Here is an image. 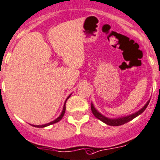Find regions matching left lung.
<instances>
[{
    "label": "left lung",
    "instance_id": "1",
    "mask_svg": "<svg viewBox=\"0 0 160 160\" xmlns=\"http://www.w3.org/2000/svg\"><path fill=\"white\" fill-rule=\"evenodd\" d=\"M149 102H150V99L146 102V104H145V105H144L141 109H139L138 111L136 112L132 113V114L131 115H128V116H122V117H118V118H108V117H106V116H105L104 115H102V113L99 112L96 109L94 104H93L92 102H91V108L94 116H95L96 118H98V119H100L101 121L105 123V124L109 125V126H120V125H123L124 124V123H127L128 122L131 121V120H132L133 119L137 117L138 116L142 114V113L145 111V108H147V106H148V104H149Z\"/></svg>",
    "mask_w": 160,
    "mask_h": 160
}]
</instances>
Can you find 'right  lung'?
Listing matches in <instances>:
<instances>
[{
	"label": "right lung",
	"mask_w": 160,
	"mask_h": 160,
	"mask_svg": "<svg viewBox=\"0 0 160 160\" xmlns=\"http://www.w3.org/2000/svg\"><path fill=\"white\" fill-rule=\"evenodd\" d=\"M71 94H69V96L67 97V98H66V100L65 101V103H64V105H63V108H62V111L61 114L59 115V116H58V118H56V119H55V120H53V121L50 122V123H45V124H42V125H32V127H35V128H45V127H48L49 126V125H52V124H54V123H58V121H60L62 119V117L64 116V114L65 112H66V101L69 99V98L70 97ZM31 125V124H30Z\"/></svg>",
	"instance_id": "add662e5"
}]
</instances>
